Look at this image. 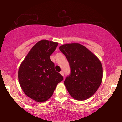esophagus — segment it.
Instances as JSON below:
<instances>
[{"label": "esophagus", "mask_w": 122, "mask_h": 122, "mask_svg": "<svg viewBox=\"0 0 122 122\" xmlns=\"http://www.w3.org/2000/svg\"><path fill=\"white\" fill-rule=\"evenodd\" d=\"M60 74H61V75H62V76H64V72H63V71H61V72H60Z\"/></svg>", "instance_id": "esophagus-1"}]
</instances>
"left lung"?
Returning a JSON list of instances; mask_svg holds the SVG:
<instances>
[{
	"label": "left lung",
	"mask_w": 122,
	"mask_h": 122,
	"mask_svg": "<svg viewBox=\"0 0 122 122\" xmlns=\"http://www.w3.org/2000/svg\"><path fill=\"white\" fill-rule=\"evenodd\" d=\"M59 48L71 68V73L64 81L69 93L78 100L91 97L102 83L103 67L100 60L79 43H68Z\"/></svg>",
	"instance_id": "8db88e82"
}]
</instances>
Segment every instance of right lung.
<instances>
[{"label": "right lung", "instance_id": "right-lung-1", "mask_svg": "<svg viewBox=\"0 0 122 122\" xmlns=\"http://www.w3.org/2000/svg\"><path fill=\"white\" fill-rule=\"evenodd\" d=\"M58 43L43 40L31 48L22 62L18 79L24 93L38 102H44L52 96L57 84L63 80L54 69L50 56Z\"/></svg>", "mask_w": 122, "mask_h": 122}]
</instances>
